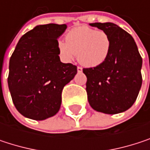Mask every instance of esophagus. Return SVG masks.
Returning a JSON list of instances; mask_svg holds the SVG:
<instances>
[{
  "mask_svg": "<svg viewBox=\"0 0 150 150\" xmlns=\"http://www.w3.org/2000/svg\"><path fill=\"white\" fill-rule=\"evenodd\" d=\"M77 72H78V73L82 72V68H81V67H77Z\"/></svg>",
  "mask_w": 150,
  "mask_h": 150,
  "instance_id": "obj_1",
  "label": "esophagus"
}]
</instances>
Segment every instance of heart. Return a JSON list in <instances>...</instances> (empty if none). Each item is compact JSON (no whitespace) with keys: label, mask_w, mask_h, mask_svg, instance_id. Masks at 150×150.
Wrapping results in <instances>:
<instances>
[{"label":"heart","mask_w":150,"mask_h":150,"mask_svg":"<svg viewBox=\"0 0 150 150\" xmlns=\"http://www.w3.org/2000/svg\"><path fill=\"white\" fill-rule=\"evenodd\" d=\"M111 39L104 31H97L88 27L71 29L65 41L58 42V50L62 58L71 62L75 54L78 62L88 68L103 64L111 52Z\"/></svg>","instance_id":"b5f03b06"}]
</instances>
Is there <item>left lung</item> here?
Listing matches in <instances>:
<instances>
[{
    "instance_id": "8db88e82",
    "label": "left lung",
    "mask_w": 150,
    "mask_h": 150,
    "mask_svg": "<svg viewBox=\"0 0 150 150\" xmlns=\"http://www.w3.org/2000/svg\"><path fill=\"white\" fill-rule=\"evenodd\" d=\"M106 32L111 39V52L104 62L83 69L86 90L91 108L115 115L128 110L135 102L142 87V59L133 37L112 22L89 23Z\"/></svg>"
}]
</instances>
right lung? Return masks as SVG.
Here are the masks:
<instances>
[{
  "instance_id": "right-lung-1",
  "label": "right lung",
  "mask_w": 150,
  "mask_h": 150,
  "mask_svg": "<svg viewBox=\"0 0 150 150\" xmlns=\"http://www.w3.org/2000/svg\"><path fill=\"white\" fill-rule=\"evenodd\" d=\"M67 25H38L19 40L9 61L8 88L16 109L25 117L42 121L54 116L62 92L74 79L76 66L60 60L57 39Z\"/></svg>"
}]
</instances>
